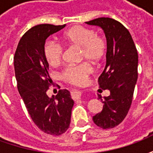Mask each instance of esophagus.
<instances>
[{
    "instance_id": "1",
    "label": "esophagus",
    "mask_w": 153,
    "mask_h": 153,
    "mask_svg": "<svg viewBox=\"0 0 153 153\" xmlns=\"http://www.w3.org/2000/svg\"><path fill=\"white\" fill-rule=\"evenodd\" d=\"M71 95H72V97L74 98V100H78L81 98V93L78 92V91H73L71 93Z\"/></svg>"
}]
</instances>
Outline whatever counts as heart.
<instances>
[{"label": "heart", "instance_id": "heart-1", "mask_svg": "<svg viewBox=\"0 0 153 153\" xmlns=\"http://www.w3.org/2000/svg\"><path fill=\"white\" fill-rule=\"evenodd\" d=\"M60 40L67 47L79 48V59L87 60L93 64L99 63L106 53V41L102 36L96 35L94 30L82 26H74L68 29L60 37ZM43 55L51 66L59 65L63 56L62 47L52 41L44 44ZM92 68L86 63L65 68L61 78L65 82L78 84L83 82L91 73Z\"/></svg>", "mask_w": 153, "mask_h": 153}]
</instances>
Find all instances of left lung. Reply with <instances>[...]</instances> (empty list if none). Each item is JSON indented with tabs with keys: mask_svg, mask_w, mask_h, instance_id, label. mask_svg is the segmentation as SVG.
Wrapping results in <instances>:
<instances>
[{
	"mask_svg": "<svg viewBox=\"0 0 153 153\" xmlns=\"http://www.w3.org/2000/svg\"><path fill=\"white\" fill-rule=\"evenodd\" d=\"M102 28L106 38V63L98 78L99 87L110 95L98 94L102 111L93 116L98 127L111 128L120 124L131 106L138 79V51L131 34L120 22L111 18H97L85 22Z\"/></svg>",
	"mask_w": 153,
	"mask_h": 153,
	"instance_id": "obj_1",
	"label": "left lung"
}]
</instances>
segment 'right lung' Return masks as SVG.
<instances>
[{
	"label": "right lung",
	"mask_w": 153,
	"mask_h": 153,
	"mask_svg": "<svg viewBox=\"0 0 153 153\" xmlns=\"http://www.w3.org/2000/svg\"><path fill=\"white\" fill-rule=\"evenodd\" d=\"M65 27L39 25L22 37L14 57L15 78L19 93L34 124L42 131L60 135L70 127L74 100L66 89L48 97L47 91L52 80L49 65L43 55L47 38Z\"/></svg>",
	"instance_id": "add662e5"
}]
</instances>
